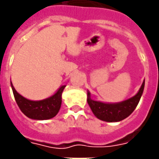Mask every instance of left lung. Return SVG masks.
<instances>
[{"instance_id": "left-lung-1", "label": "left lung", "mask_w": 159, "mask_h": 159, "mask_svg": "<svg viewBox=\"0 0 159 159\" xmlns=\"http://www.w3.org/2000/svg\"><path fill=\"white\" fill-rule=\"evenodd\" d=\"M144 88V80L136 95L123 102L108 103L94 101L91 98V93L87 90V103L93 115L100 120L107 122H120L130 116L137 107L141 99Z\"/></svg>"}]
</instances>
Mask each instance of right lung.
<instances>
[{"instance_id":"obj_1","label":"right lung","mask_w":159,"mask_h":159,"mask_svg":"<svg viewBox=\"0 0 159 159\" xmlns=\"http://www.w3.org/2000/svg\"><path fill=\"white\" fill-rule=\"evenodd\" d=\"M13 93L21 111L29 118L33 120H48L57 115L62 102V93L66 86H61L53 95L41 101H31L21 95L15 89L10 82Z\"/></svg>"}]
</instances>
